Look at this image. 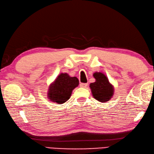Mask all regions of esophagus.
<instances>
[{
	"label": "esophagus",
	"instance_id": "1",
	"mask_svg": "<svg viewBox=\"0 0 154 154\" xmlns=\"http://www.w3.org/2000/svg\"><path fill=\"white\" fill-rule=\"evenodd\" d=\"M80 87H82V88H86V87L88 86V84H86V83H80Z\"/></svg>",
	"mask_w": 154,
	"mask_h": 154
}]
</instances>
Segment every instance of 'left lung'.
<instances>
[{"label":"left lung","instance_id":"left-lung-1","mask_svg":"<svg viewBox=\"0 0 154 154\" xmlns=\"http://www.w3.org/2000/svg\"><path fill=\"white\" fill-rule=\"evenodd\" d=\"M93 76L95 82L90 85L92 96L100 103H106L114 94V87L109 82L106 75L102 72H96Z\"/></svg>","mask_w":154,"mask_h":154}]
</instances>
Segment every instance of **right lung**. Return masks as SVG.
Here are the masks:
<instances>
[{
    "label": "right lung",
    "mask_w": 154,
    "mask_h": 154,
    "mask_svg": "<svg viewBox=\"0 0 154 154\" xmlns=\"http://www.w3.org/2000/svg\"><path fill=\"white\" fill-rule=\"evenodd\" d=\"M79 85L76 77L69 76L67 73H61L50 85L48 97L50 101L63 104L71 97L72 91Z\"/></svg>",
    "instance_id": "obj_1"
}]
</instances>
